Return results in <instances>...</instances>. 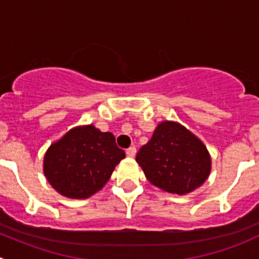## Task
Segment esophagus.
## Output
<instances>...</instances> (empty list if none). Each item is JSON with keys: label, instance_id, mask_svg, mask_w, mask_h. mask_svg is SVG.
<instances>
[{"label": "esophagus", "instance_id": "obj_1", "mask_svg": "<svg viewBox=\"0 0 259 259\" xmlns=\"http://www.w3.org/2000/svg\"><path fill=\"white\" fill-rule=\"evenodd\" d=\"M135 154H137V148L135 146H130L129 149H126V155L130 156V158L135 156Z\"/></svg>", "mask_w": 259, "mask_h": 259}]
</instances>
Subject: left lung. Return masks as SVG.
<instances>
[{
    "label": "left lung",
    "mask_w": 259,
    "mask_h": 259,
    "mask_svg": "<svg viewBox=\"0 0 259 259\" xmlns=\"http://www.w3.org/2000/svg\"><path fill=\"white\" fill-rule=\"evenodd\" d=\"M135 159L151 184L173 194L193 192L210 173V156L204 144L173 121L159 124Z\"/></svg>",
    "instance_id": "obj_1"
}]
</instances>
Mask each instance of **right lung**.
<instances>
[{"label":"right lung","instance_id":"obj_1","mask_svg":"<svg viewBox=\"0 0 259 259\" xmlns=\"http://www.w3.org/2000/svg\"><path fill=\"white\" fill-rule=\"evenodd\" d=\"M125 158L111 133L93 125L75 127L50 146L44 159L49 183L65 197L83 199L95 194L110 179Z\"/></svg>","mask_w":259,"mask_h":259}]
</instances>
